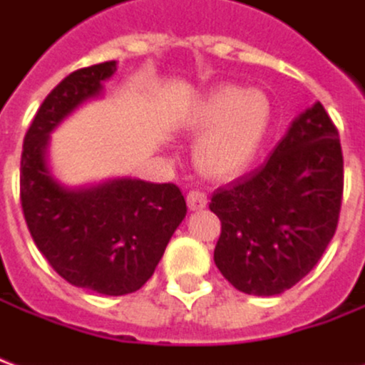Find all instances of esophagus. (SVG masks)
Wrapping results in <instances>:
<instances>
[{
  "label": "esophagus",
  "instance_id": "34e87169",
  "mask_svg": "<svg viewBox=\"0 0 365 365\" xmlns=\"http://www.w3.org/2000/svg\"><path fill=\"white\" fill-rule=\"evenodd\" d=\"M187 207H190L191 211H201V209H205L207 207V195L205 193H201V191H190L187 193Z\"/></svg>",
  "mask_w": 365,
  "mask_h": 365
}]
</instances>
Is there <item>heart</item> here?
<instances>
[{"instance_id":"heart-1","label":"heart","mask_w":365,"mask_h":365,"mask_svg":"<svg viewBox=\"0 0 365 365\" xmlns=\"http://www.w3.org/2000/svg\"><path fill=\"white\" fill-rule=\"evenodd\" d=\"M183 125L205 130L195 146L197 168L213 180H230L250 166L272 125V103L262 90L225 86L193 105Z\"/></svg>"}]
</instances>
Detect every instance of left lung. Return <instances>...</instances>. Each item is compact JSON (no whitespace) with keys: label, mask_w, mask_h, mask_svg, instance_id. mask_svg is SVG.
<instances>
[{"label":"left lung","mask_w":365,"mask_h":365,"mask_svg":"<svg viewBox=\"0 0 365 365\" xmlns=\"http://www.w3.org/2000/svg\"><path fill=\"white\" fill-rule=\"evenodd\" d=\"M344 160L319 101L291 123L260 168L215 191L221 219L215 264L238 291L279 295L301 282L334 237Z\"/></svg>","instance_id":"1"}]
</instances>
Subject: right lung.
Instances as JSON below:
<instances>
[{
  "instance_id": "1",
  "label": "right lung",
  "mask_w": 365,
  "mask_h": 365,
  "mask_svg": "<svg viewBox=\"0 0 365 365\" xmlns=\"http://www.w3.org/2000/svg\"><path fill=\"white\" fill-rule=\"evenodd\" d=\"M115 72L111 60L66 76L38 107L21 154V207L36 248L68 283L101 295L140 289L187 213L174 183L113 178L68 187L52 175L51 133Z\"/></svg>"
}]
</instances>
